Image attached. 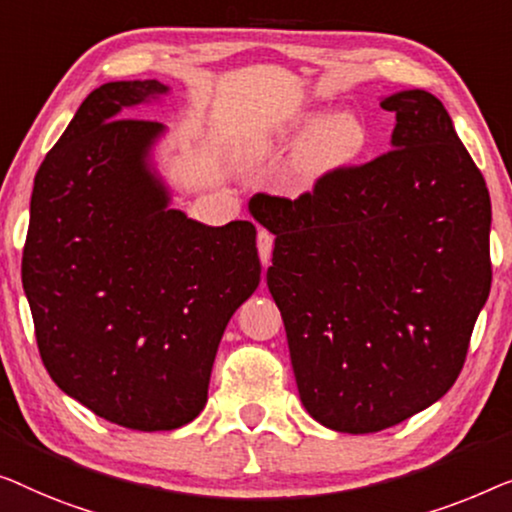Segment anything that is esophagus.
Wrapping results in <instances>:
<instances>
[{"label": "esophagus", "mask_w": 512, "mask_h": 512, "mask_svg": "<svg viewBox=\"0 0 512 512\" xmlns=\"http://www.w3.org/2000/svg\"><path fill=\"white\" fill-rule=\"evenodd\" d=\"M257 250H259V259H262V264L269 266L271 250H273V236L266 232V229H259L257 232Z\"/></svg>", "instance_id": "34e87169"}]
</instances>
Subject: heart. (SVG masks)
<instances>
[{"mask_svg":"<svg viewBox=\"0 0 512 512\" xmlns=\"http://www.w3.org/2000/svg\"><path fill=\"white\" fill-rule=\"evenodd\" d=\"M369 129L355 111L338 109L329 115L304 113L276 129L259 143L262 153L297 146L292 169L301 183H315L348 167L366 150Z\"/></svg>","mask_w":512,"mask_h":512,"instance_id":"obj_1","label":"heart"}]
</instances>
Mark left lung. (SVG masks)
<instances>
[{
    "instance_id": "obj_1",
    "label": "left lung",
    "mask_w": 512,
    "mask_h": 512,
    "mask_svg": "<svg viewBox=\"0 0 512 512\" xmlns=\"http://www.w3.org/2000/svg\"><path fill=\"white\" fill-rule=\"evenodd\" d=\"M380 106L397 118L390 153L294 201H248L276 236L266 285L299 399L341 434L383 431L441 399L492 285V204L450 113L420 88Z\"/></svg>"
}]
</instances>
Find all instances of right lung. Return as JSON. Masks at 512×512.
<instances>
[{"label":"right lung","instance_id":"1","mask_svg":"<svg viewBox=\"0 0 512 512\" xmlns=\"http://www.w3.org/2000/svg\"><path fill=\"white\" fill-rule=\"evenodd\" d=\"M167 95L146 78L85 97L34 178L23 253L50 378L139 431L204 410L220 338L262 273L253 222L208 227L171 206L155 160L169 129L129 118Z\"/></svg>","mask_w":512,"mask_h":512}]
</instances>
